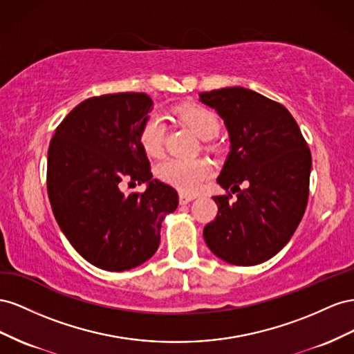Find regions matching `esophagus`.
<instances>
[{"mask_svg": "<svg viewBox=\"0 0 354 354\" xmlns=\"http://www.w3.org/2000/svg\"><path fill=\"white\" fill-rule=\"evenodd\" d=\"M196 198V196H188V194H183L179 193V203L180 205H187L189 201H193Z\"/></svg>", "mask_w": 354, "mask_h": 354, "instance_id": "34e87169", "label": "esophagus"}]
</instances>
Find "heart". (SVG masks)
Here are the masks:
<instances>
[{
	"label": "heart",
	"mask_w": 354,
	"mask_h": 354,
	"mask_svg": "<svg viewBox=\"0 0 354 354\" xmlns=\"http://www.w3.org/2000/svg\"><path fill=\"white\" fill-rule=\"evenodd\" d=\"M176 118L184 123L200 140L214 139L219 132V118L214 111L201 105H180L175 109ZM166 126L158 115H148L139 130V144L149 157H158L163 151ZM156 174L158 179L176 188L183 194H194L210 176L212 169L205 160L166 158L160 161Z\"/></svg>",
	"instance_id": "obj_1"
}]
</instances>
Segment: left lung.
Masks as SVG:
<instances>
[{
    "label": "left lung",
    "instance_id": "1",
    "mask_svg": "<svg viewBox=\"0 0 354 354\" xmlns=\"http://www.w3.org/2000/svg\"><path fill=\"white\" fill-rule=\"evenodd\" d=\"M200 100L216 109L231 142L216 179L227 194L214 197L218 215L205 241L230 264H261L286 246L304 215L311 153L289 111L254 90L225 87Z\"/></svg>",
    "mask_w": 354,
    "mask_h": 354
}]
</instances>
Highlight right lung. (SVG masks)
Returning <instances> with one entry per match:
<instances>
[{
  "label": "right lung",
  "instance_id": "obj_1",
  "mask_svg": "<svg viewBox=\"0 0 354 354\" xmlns=\"http://www.w3.org/2000/svg\"><path fill=\"white\" fill-rule=\"evenodd\" d=\"M153 109L145 93L88 97L56 127L47 154V193L69 243L108 271L135 268L156 254L161 221L178 207V193L153 179L139 144ZM147 183L124 195L122 184Z\"/></svg>",
  "mask_w": 354,
  "mask_h": 354
}]
</instances>
